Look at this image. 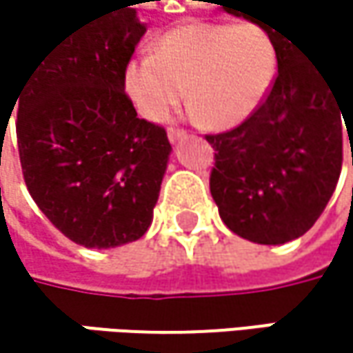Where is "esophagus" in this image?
I'll list each match as a JSON object with an SVG mask.
<instances>
[{"label": "esophagus", "instance_id": "obj_1", "mask_svg": "<svg viewBox=\"0 0 353 353\" xmlns=\"http://www.w3.org/2000/svg\"><path fill=\"white\" fill-rule=\"evenodd\" d=\"M183 137H185V130H181V128H170V130H168L170 143H177V141H181Z\"/></svg>", "mask_w": 353, "mask_h": 353}]
</instances>
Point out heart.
Here are the masks:
<instances>
[{
	"label": "heart",
	"instance_id": "obj_1",
	"mask_svg": "<svg viewBox=\"0 0 353 353\" xmlns=\"http://www.w3.org/2000/svg\"><path fill=\"white\" fill-rule=\"evenodd\" d=\"M276 73V46L251 22H190L161 36L155 52L134 57L124 88L147 120H163L183 98L210 128L241 124Z\"/></svg>",
	"mask_w": 353,
	"mask_h": 353
}]
</instances>
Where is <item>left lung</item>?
<instances>
[{
    "label": "left lung",
    "mask_w": 353,
    "mask_h": 353,
    "mask_svg": "<svg viewBox=\"0 0 353 353\" xmlns=\"http://www.w3.org/2000/svg\"><path fill=\"white\" fill-rule=\"evenodd\" d=\"M278 75L265 100L239 126L206 134L214 149L210 194L223 223L239 237L280 245L305 235L325 210L343 159V124L353 128V92L313 61L270 20ZM344 122H341V116ZM353 151V149H352Z\"/></svg>",
    "instance_id": "obj_1"
}]
</instances>
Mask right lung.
<instances>
[{
  "label": "right lung",
  "instance_id": "right-lung-1",
  "mask_svg": "<svg viewBox=\"0 0 353 353\" xmlns=\"http://www.w3.org/2000/svg\"><path fill=\"white\" fill-rule=\"evenodd\" d=\"M145 32L130 6L88 22L38 59L14 102L26 188L77 245H124L153 221L172 145L124 92Z\"/></svg>",
  "mask_w": 353,
  "mask_h": 353
}]
</instances>
